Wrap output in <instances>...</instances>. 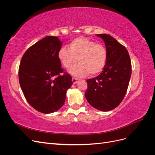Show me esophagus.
Returning <instances> with one entry per match:
<instances>
[{
    "mask_svg": "<svg viewBox=\"0 0 155 155\" xmlns=\"http://www.w3.org/2000/svg\"><path fill=\"white\" fill-rule=\"evenodd\" d=\"M78 82V79L76 78H72V83L73 84H76Z\"/></svg>",
    "mask_w": 155,
    "mask_h": 155,
    "instance_id": "34e87169",
    "label": "esophagus"
}]
</instances>
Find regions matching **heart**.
Masks as SVG:
<instances>
[{
	"label": "heart",
	"instance_id": "b5f03b06",
	"mask_svg": "<svg viewBox=\"0 0 155 155\" xmlns=\"http://www.w3.org/2000/svg\"><path fill=\"white\" fill-rule=\"evenodd\" d=\"M58 59L65 68L69 69L78 62L70 74L76 78L85 77L88 74L96 76L102 72L107 61V51L104 45L85 37H78L64 46L58 51Z\"/></svg>",
	"mask_w": 155,
	"mask_h": 155
}]
</instances>
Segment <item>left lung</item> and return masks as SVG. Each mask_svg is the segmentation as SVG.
<instances>
[{"label":"left lung","instance_id":"8db88e82","mask_svg":"<svg viewBox=\"0 0 155 155\" xmlns=\"http://www.w3.org/2000/svg\"><path fill=\"white\" fill-rule=\"evenodd\" d=\"M105 42L107 51L105 67L100 75L87 80L85 96L88 104L101 111L118 107L126 94L131 76V61L128 51L114 37L97 34Z\"/></svg>","mask_w":155,"mask_h":155}]
</instances>
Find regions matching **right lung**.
I'll list each match as a JSON object with an SVG mask.
<instances>
[{"instance_id": "add662e5", "label": "right lung", "mask_w": 155, "mask_h": 155, "mask_svg": "<svg viewBox=\"0 0 155 155\" xmlns=\"http://www.w3.org/2000/svg\"><path fill=\"white\" fill-rule=\"evenodd\" d=\"M61 46L58 37L46 36L25 51L20 63L18 79L26 100L45 114L62 107L72 85V77L64 72L58 59Z\"/></svg>"}]
</instances>
